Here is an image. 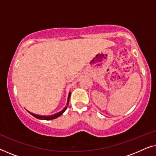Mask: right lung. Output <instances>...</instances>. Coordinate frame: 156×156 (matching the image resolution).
Returning a JSON list of instances; mask_svg holds the SVG:
<instances>
[{
    "instance_id": "add662e5",
    "label": "right lung",
    "mask_w": 156,
    "mask_h": 156,
    "mask_svg": "<svg viewBox=\"0 0 156 156\" xmlns=\"http://www.w3.org/2000/svg\"><path fill=\"white\" fill-rule=\"evenodd\" d=\"M69 98H70V93L69 94V97H68V101H67V106L64 108V109L62 111V112L57 113V114H55V115H52V116H40V115H37V114H33V113H30L29 112L30 114L32 116H33L34 117H35V118H37L38 119H42V120H52V119H57V117L60 116L62 114H63L64 112H65L66 109L67 108V105L69 104Z\"/></svg>"
}]
</instances>
